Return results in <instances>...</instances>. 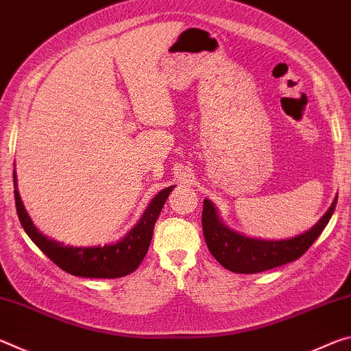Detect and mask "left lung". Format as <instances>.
Listing matches in <instances>:
<instances>
[{"label": "left lung", "mask_w": 351, "mask_h": 351, "mask_svg": "<svg viewBox=\"0 0 351 351\" xmlns=\"http://www.w3.org/2000/svg\"><path fill=\"white\" fill-rule=\"evenodd\" d=\"M336 203L337 197L325 215L314 224V228L294 239L258 240L229 229L219 219L212 201L204 199L203 218H201L203 234L210 254L226 269L237 274H257L302 257L328 224Z\"/></svg>", "instance_id": "1"}]
</instances>
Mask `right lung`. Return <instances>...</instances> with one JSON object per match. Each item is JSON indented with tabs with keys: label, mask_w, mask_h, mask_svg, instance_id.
Returning <instances> with one entry per match:
<instances>
[{
	"label": "right lung",
	"mask_w": 351,
	"mask_h": 351,
	"mask_svg": "<svg viewBox=\"0 0 351 351\" xmlns=\"http://www.w3.org/2000/svg\"><path fill=\"white\" fill-rule=\"evenodd\" d=\"M15 184V206L19 213L20 223L26 230L35 245L43 251L54 263L66 271L68 274L77 277H91V278H117L132 274L138 268L141 261L144 260L145 254L150 246L154 223L162 210L165 199L170 195L175 186H170L159 192L152 199V203L139 219V223L123 237L121 241L114 245L105 246H91V247H75L64 246L63 243L47 239L40 230L35 228L31 217L23 206L21 197L16 189V176L14 171Z\"/></svg>",
	"instance_id": "obj_1"
}]
</instances>
